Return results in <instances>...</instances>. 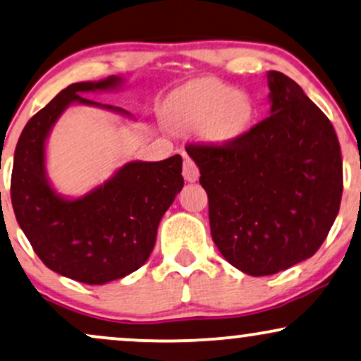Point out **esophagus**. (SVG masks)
Returning <instances> with one entry per match:
<instances>
[{"mask_svg":"<svg viewBox=\"0 0 361 361\" xmlns=\"http://www.w3.org/2000/svg\"><path fill=\"white\" fill-rule=\"evenodd\" d=\"M183 178L188 181V183H195V181L200 178L197 163H195L192 158H188V156H185V161H183Z\"/></svg>","mask_w":361,"mask_h":361,"instance_id":"esophagus-1","label":"esophagus"}]
</instances>
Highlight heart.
I'll use <instances>...</instances> for the list:
<instances>
[{
    "mask_svg": "<svg viewBox=\"0 0 361 361\" xmlns=\"http://www.w3.org/2000/svg\"><path fill=\"white\" fill-rule=\"evenodd\" d=\"M255 107L244 90H233L215 79L195 80L169 95L164 116L178 131L202 129L203 137L214 145H230L247 133Z\"/></svg>",
    "mask_w": 361,
    "mask_h": 361,
    "instance_id": "1",
    "label": "heart"
}]
</instances>
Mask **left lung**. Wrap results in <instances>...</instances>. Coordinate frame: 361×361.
Returning <instances> with one entry per match:
<instances>
[{
    "label": "left lung",
    "instance_id": "1",
    "mask_svg": "<svg viewBox=\"0 0 361 361\" xmlns=\"http://www.w3.org/2000/svg\"><path fill=\"white\" fill-rule=\"evenodd\" d=\"M271 111L237 141L188 146L208 195L212 238L249 276L314 255L340 212L343 161L333 124L284 73L267 72Z\"/></svg>",
    "mask_w": 361,
    "mask_h": 361
}]
</instances>
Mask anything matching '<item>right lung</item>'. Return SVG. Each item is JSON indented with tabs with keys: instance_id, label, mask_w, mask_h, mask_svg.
Masks as SVG:
<instances>
[{
	"instance_id": "obj_1",
	"label": "right lung",
	"mask_w": 361,
	"mask_h": 361,
	"mask_svg": "<svg viewBox=\"0 0 361 361\" xmlns=\"http://www.w3.org/2000/svg\"><path fill=\"white\" fill-rule=\"evenodd\" d=\"M123 84L121 77L111 75L68 85L28 121L15 149L11 203L18 225L47 267L84 284H106L137 271L153 252L164 212L183 188L180 154L126 163L77 198L63 197L51 186L47 139L59 117L80 104L133 119L121 107L85 97Z\"/></svg>"
}]
</instances>
